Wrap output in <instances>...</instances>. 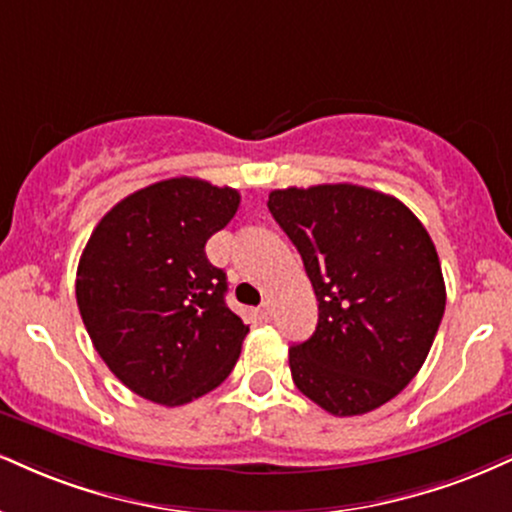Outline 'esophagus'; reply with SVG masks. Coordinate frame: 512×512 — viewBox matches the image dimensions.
<instances>
[{
  "label": "esophagus",
  "mask_w": 512,
  "mask_h": 512,
  "mask_svg": "<svg viewBox=\"0 0 512 512\" xmlns=\"http://www.w3.org/2000/svg\"><path fill=\"white\" fill-rule=\"evenodd\" d=\"M257 312H260V317L264 319V322H269V319H272V315H274V307H272V303H269V300H267V303L260 305V310H257Z\"/></svg>",
  "instance_id": "1"
}]
</instances>
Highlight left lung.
I'll list each match as a JSON object with an SVG mask.
<instances>
[{
  "label": "left lung",
  "mask_w": 512,
  "mask_h": 512,
  "mask_svg": "<svg viewBox=\"0 0 512 512\" xmlns=\"http://www.w3.org/2000/svg\"><path fill=\"white\" fill-rule=\"evenodd\" d=\"M267 207L319 303L315 334L288 350L295 386L336 417L377 410L420 372L446 310L432 238L396 197L353 183L272 190Z\"/></svg>",
  "instance_id": "1"
}]
</instances>
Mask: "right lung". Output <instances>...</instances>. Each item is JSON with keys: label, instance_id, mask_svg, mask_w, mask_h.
Returning <instances> with one entry per match:
<instances>
[{"label": "right lung", "instance_id": "right-lung-1", "mask_svg": "<svg viewBox=\"0 0 512 512\" xmlns=\"http://www.w3.org/2000/svg\"><path fill=\"white\" fill-rule=\"evenodd\" d=\"M238 205V190L200 178L152 183L109 209L80 255L76 300L92 346L152 403H190L236 365L250 329L226 305V274L205 243Z\"/></svg>", "mask_w": 512, "mask_h": 512}]
</instances>
